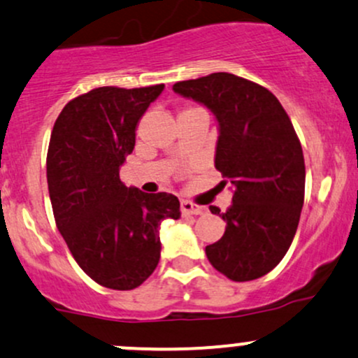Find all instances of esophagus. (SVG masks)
<instances>
[{
  "label": "esophagus",
  "mask_w": 358,
  "mask_h": 358,
  "mask_svg": "<svg viewBox=\"0 0 358 358\" xmlns=\"http://www.w3.org/2000/svg\"><path fill=\"white\" fill-rule=\"evenodd\" d=\"M180 207H182L183 214L200 215V214H203V212H206V207L197 206V203L190 202V200H182V203H180Z\"/></svg>",
  "instance_id": "34e87169"
}]
</instances>
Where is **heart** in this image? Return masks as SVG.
Segmentation results:
<instances>
[{"mask_svg":"<svg viewBox=\"0 0 358 358\" xmlns=\"http://www.w3.org/2000/svg\"><path fill=\"white\" fill-rule=\"evenodd\" d=\"M187 110H188V108H187Z\"/></svg>","mask_w":358,"mask_h":358,"instance_id":"b5f03b06","label":"heart"}]
</instances>
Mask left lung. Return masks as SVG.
<instances>
[{
  "mask_svg": "<svg viewBox=\"0 0 358 358\" xmlns=\"http://www.w3.org/2000/svg\"><path fill=\"white\" fill-rule=\"evenodd\" d=\"M173 92L206 105L219 124L215 168L233 185L222 238L206 246L217 272L234 282L260 278L290 248L304 203V155L287 112L272 92L231 73L178 81Z\"/></svg>",
  "mask_w": 358,
  "mask_h": 358,
  "instance_id": "left-lung-1",
  "label": "left lung"
}]
</instances>
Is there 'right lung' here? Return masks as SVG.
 <instances>
[{"label": "right lung", "mask_w": 358, "mask_h": 358, "mask_svg": "<svg viewBox=\"0 0 358 358\" xmlns=\"http://www.w3.org/2000/svg\"><path fill=\"white\" fill-rule=\"evenodd\" d=\"M101 86L71 100L54 124L47 185L59 233L83 272L113 290L139 287L161 255L159 224L180 217L175 195L120 182L137 122L163 92Z\"/></svg>", "instance_id": "right-lung-1"}]
</instances>
